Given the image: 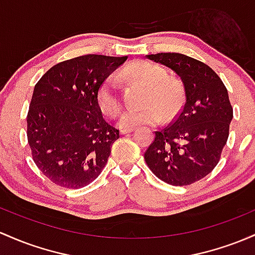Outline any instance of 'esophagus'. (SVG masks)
<instances>
[{
  "label": "esophagus",
  "mask_w": 255,
  "mask_h": 255,
  "mask_svg": "<svg viewBox=\"0 0 255 255\" xmlns=\"http://www.w3.org/2000/svg\"><path fill=\"white\" fill-rule=\"evenodd\" d=\"M133 130H134V128H122V129L120 130V133H121V134H127V133L133 132Z\"/></svg>",
  "instance_id": "1"
}]
</instances>
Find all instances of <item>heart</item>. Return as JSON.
<instances>
[{
  "label": "heart",
  "mask_w": 255,
  "mask_h": 255,
  "mask_svg": "<svg viewBox=\"0 0 255 255\" xmlns=\"http://www.w3.org/2000/svg\"><path fill=\"white\" fill-rule=\"evenodd\" d=\"M122 76L127 80L146 87L141 109L126 111L119 121L121 128H134L144 125H155L169 119L178 111L183 103L184 92L180 82L167 76L162 66L147 60H135L126 66ZM97 103L103 114L115 117L122 109V99L119 91V81L115 75L105 78L97 91Z\"/></svg>",
  "instance_id": "b5f03b06"
}]
</instances>
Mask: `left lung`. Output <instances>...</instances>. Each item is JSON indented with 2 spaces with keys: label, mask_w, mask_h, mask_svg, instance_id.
<instances>
[{
  "label": "left lung",
  "mask_w": 255,
  "mask_h": 255,
  "mask_svg": "<svg viewBox=\"0 0 255 255\" xmlns=\"http://www.w3.org/2000/svg\"><path fill=\"white\" fill-rule=\"evenodd\" d=\"M146 58L181 78L185 100L173 122L155 132L145 162L164 183L190 185L214 169L228 141L234 117L228 89L208 65L191 57L157 53Z\"/></svg>",
  "instance_id": "left-lung-1"
}]
</instances>
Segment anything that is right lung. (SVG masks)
I'll use <instances>...</instances> for the list:
<instances>
[{
    "instance_id": "1",
    "label": "right lung",
    "mask_w": 255,
    "mask_h": 255,
    "mask_svg": "<svg viewBox=\"0 0 255 255\" xmlns=\"http://www.w3.org/2000/svg\"><path fill=\"white\" fill-rule=\"evenodd\" d=\"M128 57L87 54L52 66L36 83L27 113L33 162L65 189L91 184L120 138L97 103V91Z\"/></svg>"
}]
</instances>
